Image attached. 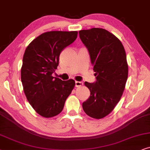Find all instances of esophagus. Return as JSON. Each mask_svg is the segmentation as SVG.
Instances as JSON below:
<instances>
[{
    "mask_svg": "<svg viewBox=\"0 0 150 150\" xmlns=\"http://www.w3.org/2000/svg\"><path fill=\"white\" fill-rule=\"evenodd\" d=\"M83 84V83L82 82V81H75V86L76 87L81 86Z\"/></svg>",
    "mask_w": 150,
    "mask_h": 150,
    "instance_id": "esophagus-1",
    "label": "esophagus"
}]
</instances>
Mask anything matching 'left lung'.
I'll list each match as a JSON object with an SVG mask.
<instances>
[{"label":"left lung","instance_id":"obj_1","mask_svg":"<svg viewBox=\"0 0 150 150\" xmlns=\"http://www.w3.org/2000/svg\"><path fill=\"white\" fill-rule=\"evenodd\" d=\"M88 50L97 81H86L91 96L82 103L83 111L92 118L100 119L113 110L124 91L128 65L124 47L115 35L101 28L79 31Z\"/></svg>","mask_w":150,"mask_h":150}]
</instances>
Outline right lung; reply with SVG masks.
<instances>
[{"label": "right lung", "instance_id": "obj_1", "mask_svg": "<svg viewBox=\"0 0 150 150\" xmlns=\"http://www.w3.org/2000/svg\"><path fill=\"white\" fill-rule=\"evenodd\" d=\"M77 33L76 31L45 32L25 49L21 68L24 93L35 111L45 118L62 111L75 87L73 79L62 81L52 74L59 64L61 51L76 40Z\"/></svg>", "mask_w": 150, "mask_h": 150}]
</instances>
